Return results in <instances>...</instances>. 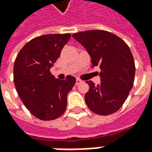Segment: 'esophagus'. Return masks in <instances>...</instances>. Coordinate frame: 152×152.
<instances>
[{"label": "esophagus", "instance_id": "esophagus-1", "mask_svg": "<svg viewBox=\"0 0 152 152\" xmlns=\"http://www.w3.org/2000/svg\"><path fill=\"white\" fill-rule=\"evenodd\" d=\"M80 83H82V80H80V79H76V85H80Z\"/></svg>", "mask_w": 152, "mask_h": 152}]
</instances>
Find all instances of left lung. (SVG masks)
<instances>
[{
  "label": "left lung",
  "mask_w": 152,
  "mask_h": 152,
  "mask_svg": "<svg viewBox=\"0 0 152 152\" xmlns=\"http://www.w3.org/2000/svg\"><path fill=\"white\" fill-rule=\"evenodd\" d=\"M86 49L93 66H99L101 83L86 81L88 107L99 115H109L122 107L134 85L135 66L130 48L122 39L105 30H93L72 34Z\"/></svg>",
  "instance_id": "8db88e82"
}]
</instances>
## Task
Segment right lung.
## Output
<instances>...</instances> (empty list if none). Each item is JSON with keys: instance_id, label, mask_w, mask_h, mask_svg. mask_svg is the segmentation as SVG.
Listing matches in <instances>:
<instances>
[{"instance_id": "1", "label": "right lung", "mask_w": 152, "mask_h": 152, "mask_svg": "<svg viewBox=\"0 0 152 152\" xmlns=\"http://www.w3.org/2000/svg\"><path fill=\"white\" fill-rule=\"evenodd\" d=\"M70 38V34L36 37L21 49L14 62L17 92L30 113L43 121L56 119L64 113L67 94L76 84L74 76L59 80L50 72Z\"/></svg>"}]
</instances>
